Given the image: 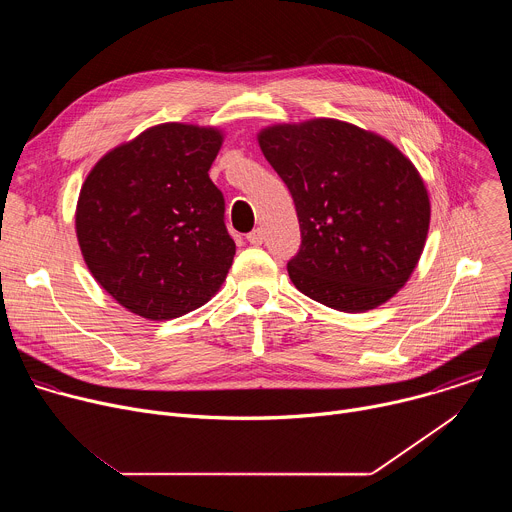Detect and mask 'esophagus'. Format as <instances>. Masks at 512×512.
Instances as JSON below:
<instances>
[{"instance_id":"1","label":"esophagus","mask_w":512,"mask_h":512,"mask_svg":"<svg viewBox=\"0 0 512 512\" xmlns=\"http://www.w3.org/2000/svg\"><path fill=\"white\" fill-rule=\"evenodd\" d=\"M247 241L251 243V245H255V247H259L263 241H265V233L261 231V229H255V231H251L249 235H247Z\"/></svg>"}]
</instances>
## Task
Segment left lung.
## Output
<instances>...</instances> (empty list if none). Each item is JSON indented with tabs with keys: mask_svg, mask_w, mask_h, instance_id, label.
Returning <instances> with one entry per match:
<instances>
[{
	"mask_svg": "<svg viewBox=\"0 0 512 512\" xmlns=\"http://www.w3.org/2000/svg\"><path fill=\"white\" fill-rule=\"evenodd\" d=\"M265 160L294 198L302 245L287 263L308 298L367 312L411 277L429 229L415 166L385 137L338 119L265 127Z\"/></svg>",
	"mask_w": 512,
	"mask_h": 512,
	"instance_id": "8db88e82",
	"label": "left lung"
}]
</instances>
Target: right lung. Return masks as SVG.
I'll list each match as a JSON object with an SVG mask.
<instances>
[{"label": "right lung", "mask_w": 512, "mask_h": 512, "mask_svg": "<svg viewBox=\"0 0 512 512\" xmlns=\"http://www.w3.org/2000/svg\"><path fill=\"white\" fill-rule=\"evenodd\" d=\"M223 131L162 123L117 145L89 172L77 239L93 277L129 312L170 320L204 306L235 257L225 198L208 170Z\"/></svg>", "instance_id": "1"}]
</instances>
